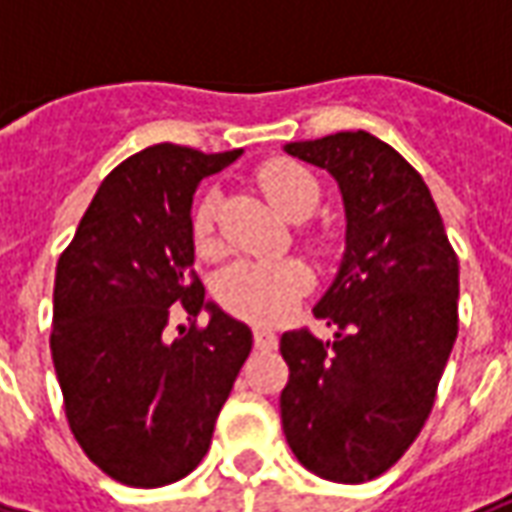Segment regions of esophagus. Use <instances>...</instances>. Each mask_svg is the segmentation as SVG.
Instances as JSON below:
<instances>
[{
    "label": "esophagus",
    "mask_w": 512,
    "mask_h": 512,
    "mask_svg": "<svg viewBox=\"0 0 512 512\" xmlns=\"http://www.w3.org/2000/svg\"><path fill=\"white\" fill-rule=\"evenodd\" d=\"M253 343H256V348H262V351H270V348H276V345H278L276 331L256 326V329H253Z\"/></svg>",
    "instance_id": "esophagus-1"
}]
</instances>
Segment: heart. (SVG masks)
<instances>
[{"label":"heart","mask_w":512,"mask_h":512,"mask_svg":"<svg viewBox=\"0 0 512 512\" xmlns=\"http://www.w3.org/2000/svg\"><path fill=\"white\" fill-rule=\"evenodd\" d=\"M256 181L262 186L267 200L276 206L284 217L301 220L317 206L320 186L315 175L295 161L276 158L267 161ZM214 231V197L200 200L192 217V236L197 248H206ZM312 276L306 264L298 259H281V262H236L225 267L217 278V298L234 315L253 320V323H276L290 312L295 301L309 290Z\"/></svg>","instance_id":"obj_1"}]
</instances>
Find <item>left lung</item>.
Masks as SVG:
<instances>
[{
  "instance_id": "left-lung-1",
  "label": "left lung",
  "mask_w": 512,
  "mask_h": 512,
  "mask_svg": "<svg viewBox=\"0 0 512 512\" xmlns=\"http://www.w3.org/2000/svg\"><path fill=\"white\" fill-rule=\"evenodd\" d=\"M284 153L337 181L345 253L312 309L334 337L281 334V426L303 468L359 485L396 465L432 412L457 340L460 264L429 186L390 144L343 130Z\"/></svg>"
}]
</instances>
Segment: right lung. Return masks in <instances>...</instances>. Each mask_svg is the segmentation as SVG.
Wrapping results in <instances>:
<instances>
[{
    "instance_id": "1",
    "label": "right lung",
    "mask_w": 512,
    "mask_h": 512,
    "mask_svg": "<svg viewBox=\"0 0 512 512\" xmlns=\"http://www.w3.org/2000/svg\"><path fill=\"white\" fill-rule=\"evenodd\" d=\"M242 150L153 144L100 183L55 270L52 362L86 457L130 488L178 482L206 457L253 345L195 276L192 197ZM181 300L203 330L166 334Z\"/></svg>"
}]
</instances>
